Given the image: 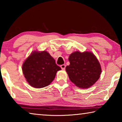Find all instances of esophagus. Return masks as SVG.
I'll return each mask as SVG.
<instances>
[{"instance_id": "esophagus-1", "label": "esophagus", "mask_w": 122, "mask_h": 122, "mask_svg": "<svg viewBox=\"0 0 122 122\" xmlns=\"http://www.w3.org/2000/svg\"><path fill=\"white\" fill-rule=\"evenodd\" d=\"M60 67L61 68V69L62 70L65 69V68H66V65H62L60 66Z\"/></svg>"}]
</instances>
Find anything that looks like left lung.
I'll return each instance as SVG.
<instances>
[{
	"mask_svg": "<svg viewBox=\"0 0 122 122\" xmlns=\"http://www.w3.org/2000/svg\"><path fill=\"white\" fill-rule=\"evenodd\" d=\"M70 65L66 67L71 81L80 88H88L100 77L101 68L96 56L91 52L75 51L69 57Z\"/></svg>",
	"mask_w": 122,
	"mask_h": 122,
	"instance_id": "1",
	"label": "left lung"
}]
</instances>
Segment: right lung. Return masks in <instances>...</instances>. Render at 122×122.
<instances>
[{"label": "right lung", "mask_w": 122, "mask_h": 122, "mask_svg": "<svg viewBox=\"0 0 122 122\" xmlns=\"http://www.w3.org/2000/svg\"><path fill=\"white\" fill-rule=\"evenodd\" d=\"M61 68L46 51H34L22 65V71L27 81L33 87L44 88L53 81Z\"/></svg>", "instance_id": "1"}]
</instances>
